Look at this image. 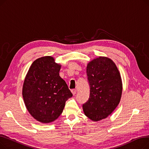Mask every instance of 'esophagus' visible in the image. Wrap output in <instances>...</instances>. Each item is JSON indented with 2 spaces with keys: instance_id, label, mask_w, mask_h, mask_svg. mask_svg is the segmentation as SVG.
Here are the masks:
<instances>
[{
  "instance_id": "esophagus-1",
  "label": "esophagus",
  "mask_w": 149,
  "mask_h": 149,
  "mask_svg": "<svg viewBox=\"0 0 149 149\" xmlns=\"http://www.w3.org/2000/svg\"><path fill=\"white\" fill-rule=\"evenodd\" d=\"M71 92H72L73 95H75V93H76V92H77V90H76V89H72Z\"/></svg>"
}]
</instances>
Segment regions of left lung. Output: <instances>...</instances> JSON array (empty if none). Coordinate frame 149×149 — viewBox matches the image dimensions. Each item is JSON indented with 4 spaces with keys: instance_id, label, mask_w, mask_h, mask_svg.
<instances>
[{
    "instance_id": "8db88e82",
    "label": "left lung",
    "mask_w": 149,
    "mask_h": 149,
    "mask_svg": "<svg viewBox=\"0 0 149 149\" xmlns=\"http://www.w3.org/2000/svg\"><path fill=\"white\" fill-rule=\"evenodd\" d=\"M86 73L90 94L83 109L86 116L98 121L107 118L118 105L123 90L121 78L115 63L105 57L90 61Z\"/></svg>"
}]
</instances>
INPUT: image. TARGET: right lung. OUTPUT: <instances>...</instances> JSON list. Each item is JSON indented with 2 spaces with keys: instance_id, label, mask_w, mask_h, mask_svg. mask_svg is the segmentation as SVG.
<instances>
[{
  "instance_id": "right-lung-1",
  "label": "right lung",
  "mask_w": 149,
  "mask_h": 149,
  "mask_svg": "<svg viewBox=\"0 0 149 149\" xmlns=\"http://www.w3.org/2000/svg\"><path fill=\"white\" fill-rule=\"evenodd\" d=\"M61 65L52 57L36 60L23 83L22 95L27 110L42 123H49L61 115L72 93L59 75Z\"/></svg>"
}]
</instances>
